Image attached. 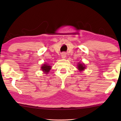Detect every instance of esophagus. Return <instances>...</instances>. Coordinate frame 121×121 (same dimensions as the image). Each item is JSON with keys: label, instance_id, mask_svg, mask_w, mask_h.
I'll return each instance as SVG.
<instances>
[{"label": "esophagus", "instance_id": "esophagus-1", "mask_svg": "<svg viewBox=\"0 0 121 121\" xmlns=\"http://www.w3.org/2000/svg\"><path fill=\"white\" fill-rule=\"evenodd\" d=\"M61 57H62V58L63 59H65L66 57H67V54L65 53H62V54H61Z\"/></svg>", "mask_w": 121, "mask_h": 121}]
</instances>
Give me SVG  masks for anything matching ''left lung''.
I'll return each mask as SVG.
<instances>
[{
  "mask_svg": "<svg viewBox=\"0 0 121 121\" xmlns=\"http://www.w3.org/2000/svg\"><path fill=\"white\" fill-rule=\"evenodd\" d=\"M77 68L78 70L80 71V72H82V71L84 70L86 68L85 65L84 63H79L78 64Z\"/></svg>",
  "mask_w": 121,
  "mask_h": 121,
  "instance_id": "8db88e82",
  "label": "left lung"
}]
</instances>
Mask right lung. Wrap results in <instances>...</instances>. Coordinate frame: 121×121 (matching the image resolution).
I'll return each instance as SVG.
<instances>
[{"mask_svg": "<svg viewBox=\"0 0 121 121\" xmlns=\"http://www.w3.org/2000/svg\"><path fill=\"white\" fill-rule=\"evenodd\" d=\"M41 70H42L44 74H48V73H49V70L51 69V66L48 65L47 64H43L42 67H41Z\"/></svg>", "mask_w": 121, "mask_h": 121, "instance_id": "add662e5", "label": "right lung"}]
</instances>
